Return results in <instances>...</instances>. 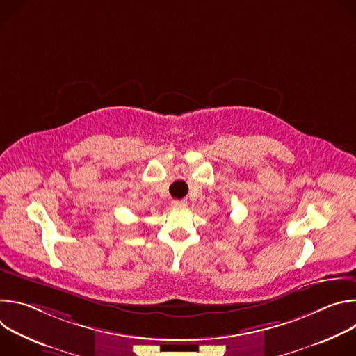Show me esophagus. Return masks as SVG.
I'll return each instance as SVG.
<instances>
[{
    "label": "esophagus",
    "mask_w": 356,
    "mask_h": 356,
    "mask_svg": "<svg viewBox=\"0 0 356 356\" xmlns=\"http://www.w3.org/2000/svg\"><path fill=\"white\" fill-rule=\"evenodd\" d=\"M186 206H187V201H186V200H173V201H172V207L176 209V210L184 209Z\"/></svg>",
    "instance_id": "esophagus-1"
}]
</instances>
